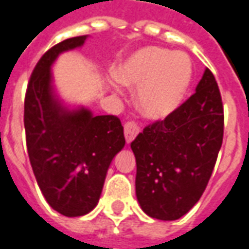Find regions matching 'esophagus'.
<instances>
[{
  "instance_id": "34e87169",
  "label": "esophagus",
  "mask_w": 249,
  "mask_h": 249,
  "mask_svg": "<svg viewBox=\"0 0 249 249\" xmlns=\"http://www.w3.org/2000/svg\"><path fill=\"white\" fill-rule=\"evenodd\" d=\"M139 132H140L139 125L136 124V123H133V121H128V123L124 125V135L126 142H132V141L135 140L136 136L139 135Z\"/></svg>"
}]
</instances>
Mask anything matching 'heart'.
Masks as SVG:
<instances>
[{"instance_id":"obj_1","label":"heart","mask_w":249,"mask_h":249,"mask_svg":"<svg viewBox=\"0 0 249 249\" xmlns=\"http://www.w3.org/2000/svg\"><path fill=\"white\" fill-rule=\"evenodd\" d=\"M116 80L139 87L137 108L148 119H164L183 103L192 82L193 66L188 54L159 46L136 52L114 71Z\"/></svg>"}]
</instances>
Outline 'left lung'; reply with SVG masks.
Instances as JSON below:
<instances>
[{"mask_svg":"<svg viewBox=\"0 0 249 249\" xmlns=\"http://www.w3.org/2000/svg\"><path fill=\"white\" fill-rule=\"evenodd\" d=\"M224 135V110L208 68L196 92L164 120L132 141L136 196L141 209L159 220H178L207 188Z\"/></svg>","mask_w":249,"mask_h":249,"instance_id":"1","label":"left lung"}]
</instances>
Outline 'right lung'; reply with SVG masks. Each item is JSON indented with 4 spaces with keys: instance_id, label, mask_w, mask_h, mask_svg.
I'll list each match as a JSON object with an SVG mask.
<instances>
[{
    "instance_id": "right-lung-1",
    "label": "right lung",
    "mask_w": 249,
    "mask_h": 249,
    "mask_svg": "<svg viewBox=\"0 0 249 249\" xmlns=\"http://www.w3.org/2000/svg\"><path fill=\"white\" fill-rule=\"evenodd\" d=\"M88 36L57 44L37 62L24 105L30 165L52 208L68 217L89 213L98 203L113 157L125 145L117 116H93L65 108L52 85L51 66L60 53L84 45Z\"/></svg>"
}]
</instances>
